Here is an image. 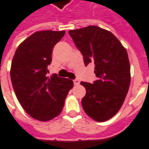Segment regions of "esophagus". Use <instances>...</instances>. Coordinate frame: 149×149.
Segmentation results:
<instances>
[{"mask_svg": "<svg viewBox=\"0 0 149 149\" xmlns=\"http://www.w3.org/2000/svg\"><path fill=\"white\" fill-rule=\"evenodd\" d=\"M74 85H79V79H74Z\"/></svg>", "mask_w": 149, "mask_h": 149, "instance_id": "1", "label": "esophagus"}]
</instances>
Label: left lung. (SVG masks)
I'll return each mask as SVG.
<instances>
[{"instance_id":"obj_1","label":"left lung","mask_w":149,"mask_h":149,"mask_svg":"<svg viewBox=\"0 0 149 149\" xmlns=\"http://www.w3.org/2000/svg\"><path fill=\"white\" fill-rule=\"evenodd\" d=\"M69 35L82 53L86 66L94 64L97 78L92 84L81 82L86 91L82 108L94 120L106 121L120 109L130 88L126 50L113 33L97 26L70 30Z\"/></svg>"}]
</instances>
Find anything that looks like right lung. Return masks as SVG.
<instances>
[{
    "instance_id": "1",
    "label": "right lung",
    "mask_w": 149,
    "mask_h": 149,
    "mask_svg": "<svg viewBox=\"0 0 149 149\" xmlns=\"http://www.w3.org/2000/svg\"><path fill=\"white\" fill-rule=\"evenodd\" d=\"M65 31H36L20 43L12 61L10 76L17 99L31 118L47 121L63 110L72 80L47 77L53 47Z\"/></svg>"
}]
</instances>
